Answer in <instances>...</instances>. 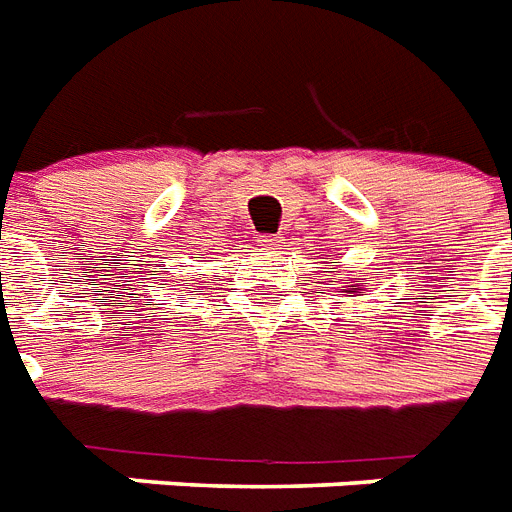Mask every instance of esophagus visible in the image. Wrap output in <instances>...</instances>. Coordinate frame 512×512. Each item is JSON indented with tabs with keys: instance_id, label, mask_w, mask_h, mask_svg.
I'll list each match as a JSON object with an SVG mask.
<instances>
[{
	"instance_id": "1",
	"label": "esophagus",
	"mask_w": 512,
	"mask_h": 512,
	"mask_svg": "<svg viewBox=\"0 0 512 512\" xmlns=\"http://www.w3.org/2000/svg\"><path fill=\"white\" fill-rule=\"evenodd\" d=\"M259 245L264 248V251H275L277 245H280V237H277V235H261Z\"/></svg>"
}]
</instances>
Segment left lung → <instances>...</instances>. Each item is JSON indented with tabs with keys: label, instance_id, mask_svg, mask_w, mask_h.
Listing matches in <instances>:
<instances>
[{
	"label": "left lung",
	"instance_id": "obj_1",
	"mask_svg": "<svg viewBox=\"0 0 512 512\" xmlns=\"http://www.w3.org/2000/svg\"><path fill=\"white\" fill-rule=\"evenodd\" d=\"M351 288H354V285H351ZM354 290H357V288H354Z\"/></svg>",
	"mask_w": 512,
	"mask_h": 512
}]
</instances>
